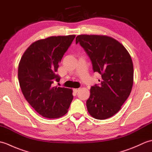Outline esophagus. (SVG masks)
<instances>
[{
  "instance_id": "esophagus-1",
  "label": "esophagus",
  "mask_w": 152,
  "mask_h": 152,
  "mask_svg": "<svg viewBox=\"0 0 152 152\" xmlns=\"http://www.w3.org/2000/svg\"><path fill=\"white\" fill-rule=\"evenodd\" d=\"M73 91L75 92V93H77L78 91H80V88H76V89H74Z\"/></svg>"
}]
</instances>
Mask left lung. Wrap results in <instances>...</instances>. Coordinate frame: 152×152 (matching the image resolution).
Returning a JSON list of instances; mask_svg holds the SVG:
<instances>
[{
	"instance_id": "obj_1",
	"label": "left lung",
	"mask_w": 152,
	"mask_h": 152,
	"mask_svg": "<svg viewBox=\"0 0 152 152\" xmlns=\"http://www.w3.org/2000/svg\"><path fill=\"white\" fill-rule=\"evenodd\" d=\"M91 59L94 72L101 75L92 86L86 102L89 114L106 119L119 112L133 85V64L128 51L117 40L106 35L81 34L76 38Z\"/></svg>"
}]
</instances>
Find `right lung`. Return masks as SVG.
<instances>
[{"label": "right lung", "instance_id": "obj_1", "mask_svg": "<svg viewBox=\"0 0 152 152\" xmlns=\"http://www.w3.org/2000/svg\"><path fill=\"white\" fill-rule=\"evenodd\" d=\"M76 35L50 37L30 45L21 58L18 80L25 99L47 118L65 115L73 99L72 89L53 87L59 82V63Z\"/></svg>", "mask_w": 152, "mask_h": 152}]
</instances>
